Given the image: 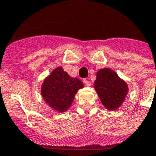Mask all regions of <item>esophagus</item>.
<instances>
[{
    "label": "esophagus",
    "mask_w": 156,
    "mask_h": 156,
    "mask_svg": "<svg viewBox=\"0 0 156 156\" xmlns=\"http://www.w3.org/2000/svg\"><path fill=\"white\" fill-rule=\"evenodd\" d=\"M83 83L85 84V86H91V82H89L88 79H84L83 80Z\"/></svg>",
    "instance_id": "obj_1"
}]
</instances>
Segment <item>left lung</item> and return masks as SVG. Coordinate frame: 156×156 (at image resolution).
Masks as SVG:
<instances>
[{
    "label": "left lung",
    "instance_id": "left-lung-1",
    "mask_svg": "<svg viewBox=\"0 0 156 156\" xmlns=\"http://www.w3.org/2000/svg\"><path fill=\"white\" fill-rule=\"evenodd\" d=\"M94 87L102 104L109 111H115L121 106L129 91L126 82L110 68L97 71Z\"/></svg>",
    "mask_w": 156,
    "mask_h": 156
}]
</instances>
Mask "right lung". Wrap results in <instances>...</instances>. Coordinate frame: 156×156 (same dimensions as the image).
<instances>
[{
    "mask_svg": "<svg viewBox=\"0 0 156 156\" xmlns=\"http://www.w3.org/2000/svg\"><path fill=\"white\" fill-rule=\"evenodd\" d=\"M84 84L77 78L70 77L62 67H58L43 81L41 93L48 106L57 112L69 109L78 89Z\"/></svg>",
    "mask_w": 156,
    "mask_h": 156,
    "instance_id": "right-lung-1",
    "label": "right lung"
}]
</instances>
